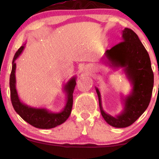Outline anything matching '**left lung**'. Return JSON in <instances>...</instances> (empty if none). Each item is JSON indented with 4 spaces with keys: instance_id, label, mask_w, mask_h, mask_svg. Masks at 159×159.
Wrapping results in <instances>:
<instances>
[{
    "instance_id": "left-lung-1",
    "label": "left lung",
    "mask_w": 159,
    "mask_h": 159,
    "mask_svg": "<svg viewBox=\"0 0 159 159\" xmlns=\"http://www.w3.org/2000/svg\"><path fill=\"white\" fill-rule=\"evenodd\" d=\"M122 33L123 41L107 50L102 58H107V63L114 68H124L133 85L130 95L122 98L124 109L121 114L116 117L107 114L102 109L100 93L95 88L102 117L115 128L128 127L136 121L149 106L154 86V73L147 50L132 29L125 28Z\"/></svg>"
}]
</instances>
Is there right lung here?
Masks as SVG:
<instances>
[{
    "mask_svg": "<svg viewBox=\"0 0 159 159\" xmlns=\"http://www.w3.org/2000/svg\"><path fill=\"white\" fill-rule=\"evenodd\" d=\"M25 48L21 46L16 52L12 60V71L10 77V98L14 109L25 121L34 127L41 129H50L61 125L65 122L71 114L72 106H73V93L76 86V77L70 79L64 86V91L66 94V104L62 111L59 113H52L46 109L33 108L23 104L19 98L17 90H16L15 70L17 58L20 55Z\"/></svg>",
    "mask_w": 159,
    "mask_h": 159,
    "instance_id": "add662e5",
    "label": "right lung"
}]
</instances>
